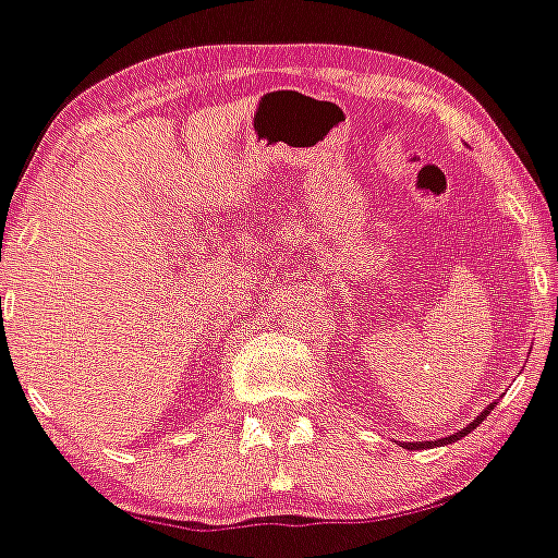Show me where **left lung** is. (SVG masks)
Here are the masks:
<instances>
[{
	"label": "left lung",
	"mask_w": 558,
	"mask_h": 558,
	"mask_svg": "<svg viewBox=\"0 0 558 558\" xmlns=\"http://www.w3.org/2000/svg\"><path fill=\"white\" fill-rule=\"evenodd\" d=\"M490 410H493V404L487 407V410H484L482 415H478V418H473V421H470L468 427H464V429H459V433H456V436H450V438H438V441H415V444H410V450H418V447H433V444H436V447H438V444H452V441H459V438H464V436H468L470 429H475V427H478V424H482V421L487 418V415H490Z\"/></svg>",
	"instance_id": "obj_1"
}]
</instances>
